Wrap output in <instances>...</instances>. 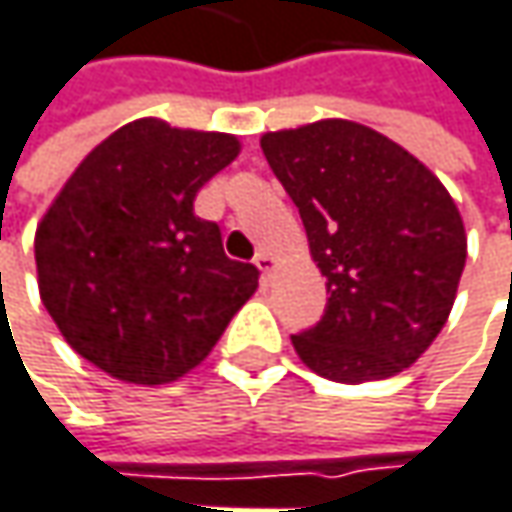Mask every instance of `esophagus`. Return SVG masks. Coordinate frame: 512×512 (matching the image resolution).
<instances>
[{"label":"esophagus","mask_w":512,"mask_h":512,"mask_svg":"<svg viewBox=\"0 0 512 512\" xmlns=\"http://www.w3.org/2000/svg\"><path fill=\"white\" fill-rule=\"evenodd\" d=\"M256 268L262 271V279L268 282L271 279V268H274V259L268 253H256Z\"/></svg>","instance_id":"1"}]
</instances>
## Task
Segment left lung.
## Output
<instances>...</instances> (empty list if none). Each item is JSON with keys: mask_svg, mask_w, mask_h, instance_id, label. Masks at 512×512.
<instances>
[{"mask_svg": "<svg viewBox=\"0 0 512 512\" xmlns=\"http://www.w3.org/2000/svg\"><path fill=\"white\" fill-rule=\"evenodd\" d=\"M326 276V311L297 355L317 376L361 384L402 373L440 335L466 265L446 186L379 130L326 119L262 136Z\"/></svg>", "mask_w": 512, "mask_h": 512, "instance_id": "left-lung-1", "label": "left lung"}]
</instances>
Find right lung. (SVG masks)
Wrapping results in <instances>:
<instances>
[{"label":"right lung","mask_w":512,"mask_h":512,"mask_svg":"<svg viewBox=\"0 0 512 512\" xmlns=\"http://www.w3.org/2000/svg\"><path fill=\"white\" fill-rule=\"evenodd\" d=\"M230 133L139 119L95 145L34 238L40 297L81 358L133 384L198 367L259 285L195 215L203 183L230 165Z\"/></svg>","instance_id":"right-lung-1"}]
</instances>
